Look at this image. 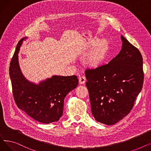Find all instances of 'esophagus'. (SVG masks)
<instances>
[{
  "label": "esophagus",
  "mask_w": 151,
  "mask_h": 151,
  "mask_svg": "<svg viewBox=\"0 0 151 151\" xmlns=\"http://www.w3.org/2000/svg\"><path fill=\"white\" fill-rule=\"evenodd\" d=\"M79 83L81 84H83L86 83V77L84 76H80L79 78Z\"/></svg>",
  "instance_id": "obj_1"
}]
</instances>
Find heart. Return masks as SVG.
I'll use <instances>...</instances> for the list:
<instances>
[{
    "label": "heart",
    "instance_id": "obj_1",
    "mask_svg": "<svg viewBox=\"0 0 151 151\" xmlns=\"http://www.w3.org/2000/svg\"><path fill=\"white\" fill-rule=\"evenodd\" d=\"M108 51V45L104 40H99L95 46L94 48L88 59L90 65L96 66L105 60Z\"/></svg>",
    "mask_w": 151,
    "mask_h": 151
}]
</instances>
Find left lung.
<instances>
[{
	"mask_svg": "<svg viewBox=\"0 0 151 151\" xmlns=\"http://www.w3.org/2000/svg\"><path fill=\"white\" fill-rule=\"evenodd\" d=\"M122 50L107 64L85 70L91 111L97 122L113 125L127 115L144 81L142 58L121 35Z\"/></svg>",
	"mask_w": 151,
	"mask_h": 151,
	"instance_id": "1",
	"label": "left lung"
}]
</instances>
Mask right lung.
<instances>
[{
    "mask_svg": "<svg viewBox=\"0 0 151 151\" xmlns=\"http://www.w3.org/2000/svg\"><path fill=\"white\" fill-rule=\"evenodd\" d=\"M24 39L18 42L9 67L15 104L35 121L43 124L56 122L62 116L65 97L76 88L78 79L75 75L53 76L39 84L26 80L19 68L18 55Z\"/></svg>",
    "mask_w": 151,
    "mask_h": 151,
    "instance_id": "add662e5",
    "label": "right lung"
}]
</instances>
